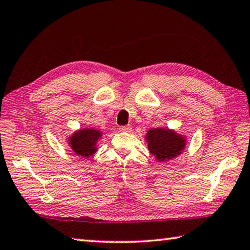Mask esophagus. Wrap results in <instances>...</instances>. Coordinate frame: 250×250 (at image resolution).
Wrapping results in <instances>:
<instances>
[{
	"label": "esophagus",
	"mask_w": 250,
	"mask_h": 250,
	"mask_svg": "<svg viewBox=\"0 0 250 250\" xmlns=\"http://www.w3.org/2000/svg\"><path fill=\"white\" fill-rule=\"evenodd\" d=\"M131 129H132V128H131V125H122V126H120L119 131H121V132H130Z\"/></svg>",
	"instance_id": "1"
}]
</instances>
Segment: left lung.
Masks as SVG:
<instances>
[{
  "instance_id": "left-lung-1",
  "label": "left lung",
  "mask_w": 250,
  "mask_h": 250,
  "mask_svg": "<svg viewBox=\"0 0 250 250\" xmlns=\"http://www.w3.org/2000/svg\"><path fill=\"white\" fill-rule=\"evenodd\" d=\"M145 139L149 152L160 162L169 161L179 155L186 146V139L169 129H151Z\"/></svg>"
}]
</instances>
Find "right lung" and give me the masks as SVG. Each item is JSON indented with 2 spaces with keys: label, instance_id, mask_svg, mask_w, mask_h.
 <instances>
[{
  "label": "right lung",
  "instance_id": "1",
  "mask_svg": "<svg viewBox=\"0 0 250 250\" xmlns=\"http://www.w3.org/2000/svg\"><path fill=\"white\" fill-rule=\"evenodd\" d=\"M102 137V132L95 129L79 130L71 135L69 139V145L76 155L83 157L92 156L97 151L96 144L98 139Z\"/></svg>",
  "mask_w": 250,
  "mask_h": 250
}]
</instances>
